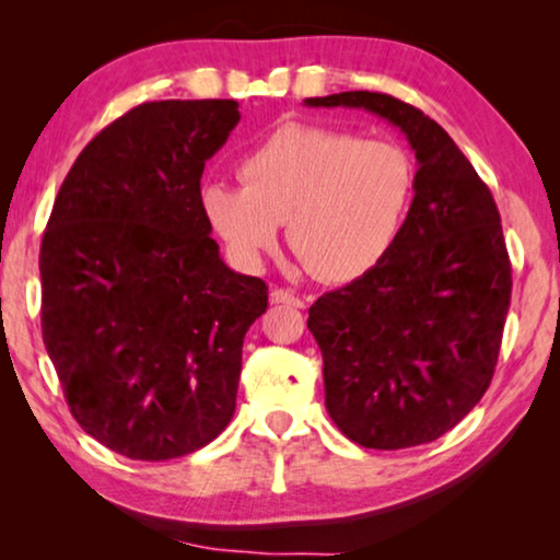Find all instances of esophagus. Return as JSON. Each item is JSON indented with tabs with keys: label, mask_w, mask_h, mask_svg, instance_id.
Instances as JSON below:
<instances>
[{
	"label": "esophagus",
	"mask_w": 560,
	"mask_h": 560,
	"mask_svg": "<svg viewBox=\"0 0 560 560\" xmlns=\"http://www.w3.org/2000/svg\"><path fill=\"white\" fill-rule=\"evenodd\" d=\"M270 301L272 303H288V305H295V308H303V301L298 298L295 293H290L285 288H275L270 293Z\"/></svg>",
	"instance_id": "34e87169"
}]
</instances>
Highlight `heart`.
<instances>
[{
	"label": "heart",
	"mask_w": 560,
	"mask_h": 560,
	"mask_svg": "<svg viewBox=\"0 0 560 560\" xmlns=\"http://www.w3.org/2000/svg\"><path fill=\"white\" fill-rule=\"evenodd\" d=\"M244 186L209 183L203 213L236 265L255 270L288 221V242L313 275L351 280L393 249L416 190L402 144L288 125L242 160Z\"/></svg>",
	"instance_id": "1"
}]
</instances>
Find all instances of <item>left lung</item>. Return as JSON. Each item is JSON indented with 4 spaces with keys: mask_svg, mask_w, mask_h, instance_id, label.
<instances>
[{
    "mask_svg": "<svg viewBox=\"0 0 560 560\" xmlns=\"http://www.w3.org/2000/svg\"><path fill=\"white\" fill-rule=\"evenodd\" d=\"M303 104L377 114L418 160L416 196L393 249L308 308L326 410L364 448L435 441L481 400L494 374L512 293L500 211L446 129L416 106L372 91Z\"/></svg>",
    "mask_w": 560,
    "mask_h": 560,
    "instance_id": "8db88e82",
    "label": "left lung"
}]
</instances>
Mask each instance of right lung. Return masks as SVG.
I'll list each match as a JSON object with an SVG mask.
<instances>
[{
    "label": "right lung",
    "mask_w": 560,
    "mask_h": 560,
    "mask_svg": "<svg viewBox=\"0 0 560 560\" xmlns=\"http://www.w3.org/2000/svg\"><path fill=\"white\" fill-rule=\"evenodd\" d=\"M240 117L234 98L135 106L75 158L43 234L45 349L79 425L127 458L194 454L234 416L267 285L221 259L201 175Z\"/></svg>",
    "instance_id": "obj_1"
}]
</instances>
